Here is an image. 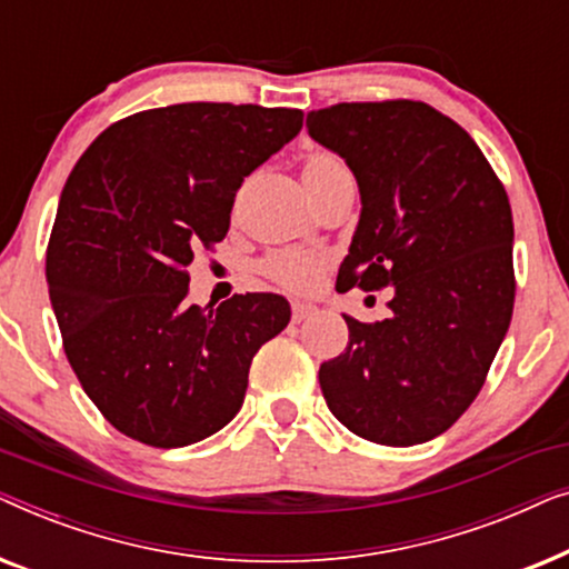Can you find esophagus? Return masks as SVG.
I'll list each match as a JSON object with an SVG mask.
<instances>
[{"instance_id": "obj_1", "label": "esophagus", "mask_w": 569, "mask_h": 569, "mask_svg": "<svg viewBox=\"0 0 569 569\" xmlns=\"http://www.w3.org/2000/svg\"><path fill=\"white\" fill-rule=\"evenodd\" d=\"M313 313H316L313 302H300V300L292 302V323L306 321V318H310Z\"/></svg>"}]
</instances>
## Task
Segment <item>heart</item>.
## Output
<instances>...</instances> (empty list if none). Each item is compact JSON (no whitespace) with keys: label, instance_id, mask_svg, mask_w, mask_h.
I'll return each mask as SVG.
<instances>
[{"label":"heart","instance_id":"heart-1","mask_svg":"<svg viewBox=\"0 0 569 569\" xmlns=\"http://www.w3.org/2000/svg\"><path fill=\"white\" fill-rule=\"evenodd\" d=\"M337 166H345L337 154L331 152H313L310 158L302 162V176L310 173H323V170H331ZM323 267L321 256L313 253H302V251H277L267 256V261L261 263L263 274L274 279V282L284 284V287H308L313 282L318 271Z\"/></svg>","mask_w":569,"mask_h":569}]
</instances>
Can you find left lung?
<instances>
[{
	"label": "left lung",
	"instance_id": "1",
	"mask_svg": "<svg viewBox=\"0 0 569 569\" xmlns=\"http://www.w3.org/2000/svg\"><path fill=\"white\" fill-rule=\"evenodd\" d=\"M306 127L360 186L337 287H393L383 321L345 316L349 345L318 370L323 399L370 442L438 438L477 399L508 333V193L469 131L422 100L337 103L310 111Z\"/></svg>",
	"mask_w": 569,
	"mask_h": 569
}]
</instances>
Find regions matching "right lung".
I'll list each match as a JSON object with an SVG mask.
<instances>
[{
	"label": "right lung",
	"instance_id": "1",
	"mask_svg": "<svg viewBox=\"0 0 569 569\" xmlns=\"http://www.w3.org/2000/svg\"><path fill=\"white\" fill-rule=\"evenodd\" d=\"M300 129L298 108H150L111 123L69 173L49 298L77 380L127 438L183 448L243 407L253 355L290 323V302L246 292L191 306L186 267L228 236L243 178Z\"/></svg>",
	"mask_w": 569,
	"mask_h": 569
}]
</instances>
